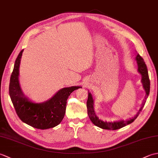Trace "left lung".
Segmentation results:
<instances>
[{"label":"left lung","mask_w":158,"mask_h":158,"mask_svg":"<svg viewBox=\"0 0 158 158\" xmlns=\"http://www.w3.org/2000/svg\"><path fill=\"white\" fill-rule=\"evenodd\" d=\"M136 60L137 62V64H138V72L141 75V82L143 86V88L145 89L146 92L145 100L142 104V106L140 107L139 109V112L137 113L135 117H134L133 118L130 119L129 120L127 121H119V122H103V121L100 120L98 117L96 116V113L94 111V100L92 98V96L91 93L88 92V98L87 100V109H88V114L90 120L92 121V122L94 124L95 126H98L102 129H105V130H115L119 128H122V127L126 126L128 124L132 123L134 121H135L136 117L139 116L140 111H141L143 108L144 107V105L146 102V100L148 98V96L149 94V91H150V81L149 78V75H148V70L147 69V66L145 64V62H144V60L143 58L140 56L139 53L137 54L136 57Z\"/></svg>","instance_id":"obj_1"}]
</instances>
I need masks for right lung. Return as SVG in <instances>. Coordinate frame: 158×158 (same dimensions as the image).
Wrapping results in <instances>:
<instances>
[{
  "mask_svg": "<svg viewBox=\"0 0 158 158\" xmlns=\"http://www.w3.org/2000/svg\"><path fill=\"white\" fill-rule=\"evenodd\" d=\"M23 51L19 52L15 60L9 88L17 115L23 122L37 129L45 130L58 126L64 117L69 96L81 87L62 88L46 102H33L23 94L19 83V69Z\"/></svg>",
  "mask_w": 158,
  "mask_h": 158,
  "instance_id": "right-lung-1",
  "label": "right lung"
}]
</instances>
